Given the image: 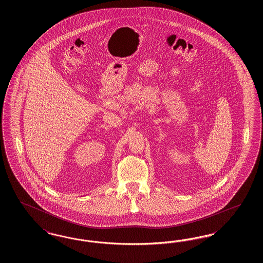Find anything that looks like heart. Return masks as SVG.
<instances>
[{
    "label": "heart",
    "mask_w": 263,
    "mask_h": 263,
    "mask_svg": "<svg viewBox=\"0 0 263 263\" xmlns=\"http://www.w3.org/2000/svg\"><path fill=\"white\" fill-rule=\"evenodd\" d=\"M78 121H77V125L79 127H83L88 123V121L92 118V116L95 115V113L98 112L97 107L96 108H90L87 106H83L82 108H79L78 111Z\"/></svg>",
    "instance_id": "b5f03b06"
}]
</instances>
